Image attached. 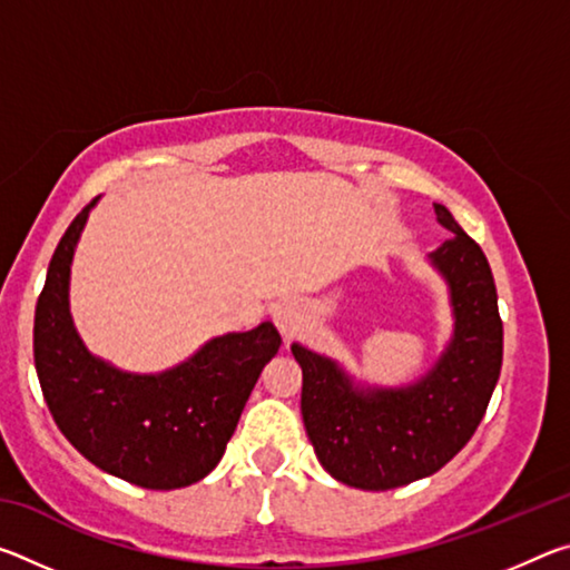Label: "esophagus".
I'll return each instance as SVG.
<instances>
[{
  "instance_id": "esophagus-1",
  "label": "esophagus",
  "mask_w": 570,
  "mask_h": 570,
  "mask_svg": "<svg viewBox=\"0 0 570 570\" xmlns=\"http://www.w3.org/2000/svg\"><path fill=\"white\" fill-rule=\"evenodd\" d=\"M274 322L278 326V332H282L284 340L288 342L292 336L298 334V330H302V316H298L296 308L292 304H282L274 312Z\"/></svg>"
}]
</instances>
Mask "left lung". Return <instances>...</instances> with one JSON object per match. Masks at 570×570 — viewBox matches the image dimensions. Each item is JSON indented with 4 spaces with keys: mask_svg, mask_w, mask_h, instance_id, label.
Masks as SVG:
<instances>
[{
    "mask_svg": "<svg viewBox=\"0 0 570 570\" xmlns=\"http://www.w3.org/2000/svg\"><path fill=\"white\" fill-rule=\"evenodd\" d=\"M435 214L452 230L430 258L450 284L455 336L428 377L407 390L360 392L332 360L292 346L306 435L344 485L390 490L432 475L468 445L493 397L503 364L493 272L450 210L435 204Z\"/></svg>",
    "mask_w": 570,
    "mask_h": 570,
    "instance_id": "1",
    "label": "left lung"
}]
</instances>
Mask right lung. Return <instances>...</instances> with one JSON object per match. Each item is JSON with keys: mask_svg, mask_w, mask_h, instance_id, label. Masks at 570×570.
<instances>
[{"mask_svg": "<svg viewBox=\"0 0 570 570\" xmlns=\"http://www.w3.org/2000/svg\"><path fill=\"white\" fill-rule=\"evenodd\" d=\"M90 200L57 244L35 308V364L57 428L92 465L150 490L186 488L224 458L240 412L282 336L264 322L208 342L176 370H112L77 336L67 284Z\"/></svg>", "mask_w": 570, "mask_h": 570, "instance_id": "add662e5", "label": "right lung"}]
</instances>
